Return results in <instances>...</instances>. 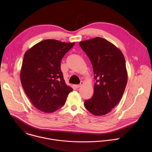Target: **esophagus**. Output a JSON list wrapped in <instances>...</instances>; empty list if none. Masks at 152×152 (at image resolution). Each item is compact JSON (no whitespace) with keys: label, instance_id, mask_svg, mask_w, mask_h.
Returning a JSON list of instances; mask_svg holds the SVG:
<instances>
[{"label":"esophagus","instance_id":"1","mask_svg":"<svg viewBox=\"0 0 152 152\" xmlns=\"http://www.w3.org/2000/svg\"><path fill=\"white\" fill-rule=\"evenodd\" d=\"M83 85H84V82H83V81H81V83H80V84L76 85V86H75V87H76V88H80V87H81Z\"/></svg>","mask_w":152,"mask_h":152}]
</instances>
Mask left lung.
Returning a JSON list of instances; mask_svg holds the SVG:
<instances>
[{"label": "left lung", "instance_id": "left-lung-1", "mask_svg": "<svg viewBox=\"0 0 152 152\" xmlns=\"http://www.w3.org/2000/svg\"><path fill=\"white\" fill-rule=\"evenodd\" d=\"M93 67L94 95L84 102L92 115H105L120 101L128 81L125 59L122 51L108 40L95 37L79 43Z\"/></svg>", "mask_w": 152, "mask_h": 152}]
</instances>
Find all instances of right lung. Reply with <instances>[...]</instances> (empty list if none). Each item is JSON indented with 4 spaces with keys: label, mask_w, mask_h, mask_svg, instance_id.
I'll use <instances>...</instances> for the list:
<instances>
[{
    "label": "right lung",
    "mask_w": 152,
    "mask_h": 152,
    "mask_svg": "<svg viewBox=\"0 0 152 152\" xmlns=\"http://www.w3.org/2000/svg\"><path fill=\"white\" fill-rule=\"evenodd\" d=\"M75 43L48 39L26 51L20 81L27 96L39 110L48 113L56 111L73 90L65 84L60 63Z\"/></svg>",
    "instance_id": "add662e5"
}]
</instances>
